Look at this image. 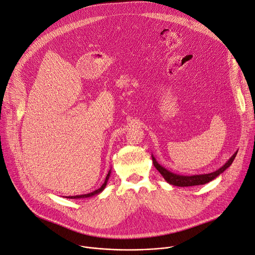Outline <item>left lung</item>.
Segmentation results:
<instances>
[{"mask_svg": "<svg viewBox=\"0 0 255 255\" xmlns=\"http://www.w3.org/2000/svg\"><path fill=\"white\" fill-rule=\"evenodd\" d=\"M236 151L233 156L226 162L220 169L216 170L215 172L212 173H208V174H200V175H191V176H185V175H179V174H175L172 173L170 171H168L167 169H165L164 167H162L154 158V156L152 155V160L154 163V166L156 167L157 170L161 173V175L164 177V179L172 185H176V186H193V185H201V184H206L210 181H212L213 179H215L216 177H218L221 173H223L226 169L228 167H230V165L233 163L236 155H237Z\"/></svg>", "mask_w": 255, "mask_h": 255, "instance_id": "1", "label": "left lung"}]
</instances>
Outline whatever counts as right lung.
<instances>
[{
    "instance_id": "right-lung-1",
    "label": "right lung",
    "mask_w": 255,
    "mask_h": 255,
    "mask_svg": "<svg viewBox=\"0 0 255 255\" xmlns=\"http://www.w3.org/2000/svg\"><path fill=\"white\" fill-rule=\"evenodd\" d=\"M110 172H111V170H109V172H108V174L106 175V178H105V181H104V183L100 186V188H98V189H96V190H94L93 192H90V193H87V194H82V195H73V196H66L67 199H84V197H90V196H93V195H95V194H98V193H100L104 188H105V186H106V184H107V181H108V179H109V176H110Z\"/></svg>"
}]
</instances>
